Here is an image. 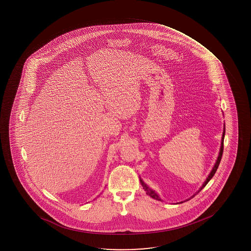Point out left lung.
Listing matches in <instances>:
<instances>
[{
  "label": "left lung",
  "instance_id": "8db88e82",
  "mask_svg": "<svg viewBox=\"0 0 251 251\" xmlns=\"http://www.w3.org/2000/svg\"><path fill=\"white\" fill-rule=\"evenodd\" d=\"M225 124L224 126V131H223V136H222V140H221V147H220V151H219V156H218V158H217L216 162H215V164L213 166V169L211 171L210 173H209V175L207 176V179H206V181H205L203 183H202V187L199 188V190L195 194H193V196L191 197L190 199H187V200H185V201H182V202H176V204L177 203H182L183 202H186V201H188V200H190L191 199H193V197L195 196L196 194L200 192V191L202 190V188L207 184V182L210 181L212 177H213V175L215 174L216 173L217 169H218V167H219V163H220V161H221V158H222L223 156V151H224V139H225ZM140 181H141V185H142V187H143V189H144L146 192H147V195H149V196L151 197L152 199H156V200H158V201H161L162 202V200H161V198L159 197L158 194L155 192V191L152 190L151 188L148 187L144 182H143V180L140 177Z\"/></svg>",
  "mask_w": 251,
  "mask_h": 251
}]
</instances>
